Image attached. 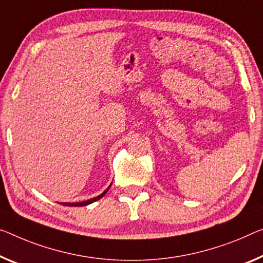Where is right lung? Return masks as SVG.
I'll list each match as a JSON object with an SVG mask.
<instances>
[{
    "instance_id": "add662e5",
    "label": "right lung",
    "mask_w": 263,
    "mask_h": 263,
    "mask_svg": "<svg viewBox=\"0 0 263 263\" xmlns=\"http://www.w3.org/2000/svg\"><path fill=\"white\" fill-rule=\"evenodd\" d=\"M110 185H111V184H110ZM110 185H109V187H108V188L106 189V191H104L102 194H100V195H98L96 197H92V199H90V200L82 201V202H61V204H63V205H68V207H82V205H88V204L92 203V202H95V201L100 200L101 197H103V196H104V194H106V193L108 192V189L110 188Z\"/></svg>"
}]
</instances>
